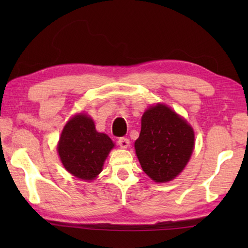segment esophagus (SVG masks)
<instances>
[{"instance_id": "1", "label": "esophagus", "mask_w": 248, "mask_h": 248, "mask_svg": "<svg viewBox=\"0 0 248 248\" xmlns=\"http://www.w3.org/2000/svg\"><path fill=\"white\" fill-rule=\"evenodd\" d=\"M118 143H119V145L121 146V148L125 149V148H128V146H129L130 140L128 139V138H119Z\"/></svg>"}]
</instances>
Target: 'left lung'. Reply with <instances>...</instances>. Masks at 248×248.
I'll return each mask as SVG.
<instances>
[{"label": "left lung", "mask_w": 248, "mask_h": 248, "mask_svg": "<svg viewBox=\"0 0 248 248\" xmlns=\"http://www.w3.org/2000/svg\"><path fill=\"white\" fill-rule=\"evenodd\" d=\"M194 143V130L187 121L165 105L157 104L142 116L134 148L144 173L156 183H166L186 166Z\"/></svg>", "instance_id": "obj_1"}]
</instances>
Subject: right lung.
<instances>
[{"mask_svg": "<svg viewBox=\"0 0 248 248\" xmlns=\"http://www.w3.org/2000/svg\"><path fill=\"white\" fill-rule=\"evenodd\" d=\"M114 143L105 133L96 131L94 121L78 115L68 121L58 144L59 156L65 170L84 180L94 179Z\"/></svg>", "mask_w": 248, "mask_h": 248, "instance_id": "right-lung-1", "label": "right lung"}]
</instances>
